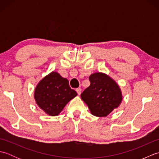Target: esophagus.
<instances>
[{
    "instance_id": "obj_1",
    "label": "esophagus",
    "mask_w": 159,
    "mask_h": 159,
    "mask_svg": "<svg viewBox=\"0 0 159 159\" xmlns=\"http://www.w3.org/2000/svg\"><path fill=\"white\" fill-rule=\"evenodd\" d=\"M76 92H77L78 94H79V95H80V93H81V89H80V88H77L76 89Z\"/></svg>"
}]
</instances>
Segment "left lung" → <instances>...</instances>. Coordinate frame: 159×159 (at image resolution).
<instances>
[{
    "mask_svg": "<svg viewBox=\"0 0 159 159\" xmlns=\"http://www.w3.org/2000/svg\"><path fill=\"white\" fill-rule=\"evenodd\" d=\"M90 85L80 95L91 113L96 117H106L120 105L122 101L120 86L107 74H91Z\"/></svg>",
    "mask_w": 159,
    "mask_h": 159,
    "instance_id": "1",
    "label": "left lung"
}]
</instances>
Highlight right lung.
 Here are the masks:
<instances>
[{
    "label": "right lung",
    "mask_w": 159,
    "mask_h": 159,
    "mask_svg": "<svg viewBox=\"0 0 159 159\" xmlns=\"http://www.w3.org/2000/svg\"><path fill=\"white\" fill-rule=\"evenodd\" d=\"M77 96L67 79L57 72H52L36 86L34 98L40 109L50 116H57L70 101Z\"/></svg>",
    "instance_id": "1"
}]
</instances>
